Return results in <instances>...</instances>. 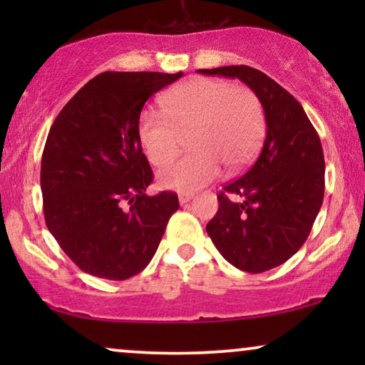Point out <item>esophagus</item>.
Wrapping results in <instances>:
<instances>
[{
    "label": "esophagus",
    "instance_id": "esophagus-1",
    "mask_svg": "<svg viewBox=\"0 0 365 365\" xmlns=\"http://www.w3.org/2000/svg\"><path fill=\"white\" fill-rule=\"evenodd\" d=\"M192 196H194V192H179V202L181 204H186V202H189L192 199Z\"/></svg>",
    "mask_w": 365,
    "mask_h": 365
}]
</instances>
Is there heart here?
<instances>
[{
	"instance_id": "b5f03b06",
	"label": "heart",
	"mask_w": 365,
	"mask_h": 365,
	"mask_svg": "<svg viewBox=\"0 0 365 365\" xmlns=\"http://www.w3.org/2000/svg\"><path fill=\"white\" fill-rule=\"evenodd\" d=\"M168 114L148 109L139 116L138 136L149 163L163 168L176 158L182 136L192 134V154L158 174L159 186L192 192L221 174L241 171L261 148L266 118L256 93L222 79L196 78L163 96Z\"/></svg>"
}]
</instances>
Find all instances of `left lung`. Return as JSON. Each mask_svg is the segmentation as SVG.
<instances>
[{"mask_svg": "<svg viewBox=\"0 0 365 365\" xmlns=\"http://www.w3.org/2000/svg\"><path fill=\"white\" fill-rule=\"evenodd\" d=\"M237 78L266 114V139L256 163L226 184L206 231L227 262L259 274L281 266L311 232L324 199V153L306 111L291 93L251 66L199 69Z\"/></svg>", "mask_w": 365, "mask_h": 365, "instance_id": "8db88e82", "label": "left lung"}]
</instances>
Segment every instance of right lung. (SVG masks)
Segmentation results:
<instances>
[{
	"mask_svg": "<svg viewBox=\"0 0 365 365\" xmlns=\"http://www.w3.org/2000/svg\"><path fill=\"white\" fill-rule=\"evenodd\" d=\"M182 73L106 71L61 109L41 158L44 221L91 276L124 281L151 261L179 209L178 194L148 196L153 169L138 123L144 103Z\"/></svg>",
	"mask_w": 365,
	"mask_h": 365,
	"instance_id": "add662e5",
	"label": "right lung"
}]
</instances>
